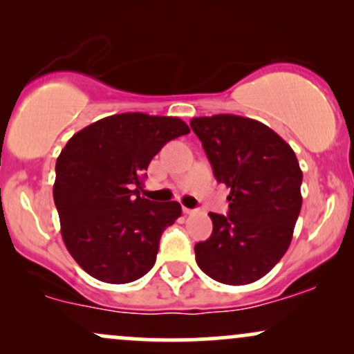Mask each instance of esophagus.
I'll list each match as a JSON object with an SVG mask.
<instances>
[{
  "instance_id": "34e87169",
  "label": "esophagus",
  "mask_w": 354,
  "mask_h": 354,
  "mask_svg": "<svg viewBox=\"0 0 354 354\" xmlns=\"http://www.w3.org/2000/svg\"><path fill=\"white\" fill-rule=\"evenodd\" d=\"M194 211H196V209H191V208H185V206H183V213H185V214H193V213H194Z\"/></svg>"
}]
</instances>
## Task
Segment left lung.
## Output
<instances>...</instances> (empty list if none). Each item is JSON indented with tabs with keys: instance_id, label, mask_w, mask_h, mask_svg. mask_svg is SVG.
Segmentation results:
<instances>
[{
	"instance_id": "1",
	"label": "left lung",
	"mask_w": 354,
	"mask_h": 354,
	"mask_svg": "<svg viewBox=\"0 0 354 354\" xmlns=\"http://www.w3.org/2000/svg\"><path fill=\"white\" fill-rule=\"evenodd\" d=\"M213 174L230 191L228 214L209 213L213 233L194 246L203 273L248 284L270 273L293 238L303 173L291 146L259 121L236 115L191 120Z\"/></svg>"
}]
</instances>
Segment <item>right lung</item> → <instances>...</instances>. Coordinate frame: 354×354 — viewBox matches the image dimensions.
I'll list each match as a JSON object with an SVG mask.
<instances>
[{"mask_svg": "<svg viewBox=\"0 0 354 354\" xmlns=\"http://www.w3.org/2000/svg\"><path fill=\"white\" fill-rule=\"evenodd\" d=\"M188 133L180 118L123 113L86 126L64 146L53 198L64 245L89 276L124 284L154 266L161 234L181 206L146 200L140 186L153 156Z\"/></svg>", "mask_w": 354, "mask_h": 354, "instance_id": "right-lung-1", "label": "right lung"}]
</instances>
